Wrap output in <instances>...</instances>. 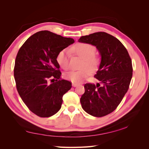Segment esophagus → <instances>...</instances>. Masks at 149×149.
<instances>
[{"label": "esophagus", "instance_id": "esophagus-1", "mask_svg": "<svg viewBox=\"0 0 149 149\" xmlns=\"http://www.w3.org/2000/svg\"><path fill=\"white\" fill-rule=\"evenodd\" d=\"M79 84H77V83H72V86H74V87H76V86H77Z\"/></svg>", "mask_w": 149, "mask_h": 149}]
</instances>
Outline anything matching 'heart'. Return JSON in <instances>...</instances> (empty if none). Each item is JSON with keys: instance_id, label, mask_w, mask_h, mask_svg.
Here are the masks:
<instances>
[{"instance_id": "b5f03b06", "label": "heart", "mask_w": 149, "mask_h": 149, "mask_svg": "<svg viewBox=\"0 0 149 149\" xmlns=\"http://www.w3.org/2000/svg\"><path fill=\"white\" fill-rule=\"evenodd\" d=\"M70 50L79 57L83 59L80 70L70 71L65 74V78L73 83H79L99 68V59L95 55L96 49L93 45L86 43H79L70 48ZM70 52L68 49L61 50L56 57L57 62L61 67L67 70L70 68L69 59Z\"/></svg>"}]
</instances>
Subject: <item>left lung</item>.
<instances>
[{"label":"left lung","instance_id":"1","mask_svg":"<svg viewBox=\"0 0 149 149\" xmlns=\"http://www.w3.org/2000/svg\"><path fill=\"white\" fill-rule=\"evenodd\" d=\"M79 42L95 46L101 56L95 77L97 85L84 84L80 102L87 113L102 117L113 112L127 93L132 76V66L127 49L120 41L104 32L81 36Z\"/></svg>","mask_w":149,"mask_h":149}]
</instances>
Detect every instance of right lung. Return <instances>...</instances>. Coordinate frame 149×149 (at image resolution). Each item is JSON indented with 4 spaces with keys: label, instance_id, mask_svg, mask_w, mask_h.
I'll return each mask as SVG.
<instances>
[{
    "label": "right lung",
    "instance_id": "right-lung-1",
    "mask_svg": "<svg viewBox=\"0 0 149 149\" xmlns=\"http://www.w3.org/2000/svg\"><path fill=\"white\" fill-rule=\"evenodd\" d=\"M74 43L71 38L42 31L30 36L18 50L14 68L17 89L28 108L38 116L49 117L58 112L63 95L70 90V82L60 79L56 57ZM50 78L56 82L49 84Z\"/></svg>",
    "mask_w": 149,
    "mask_h": 149
}]
</instances>
